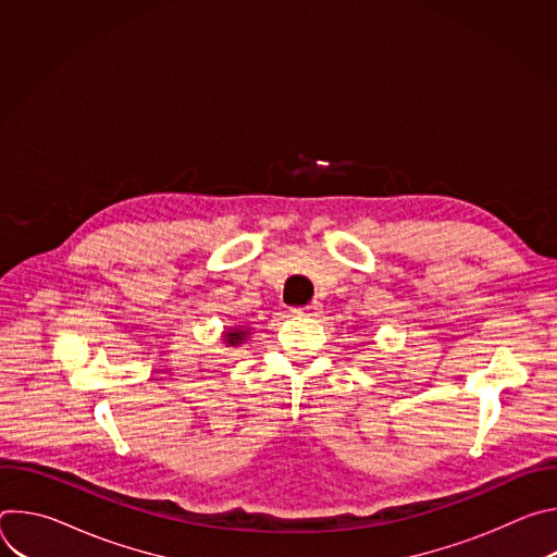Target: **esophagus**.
<instances>
[{"label": "esophagus", "mask_w": 557, "mask_h": 557, "mask_svg": "<svg viewBox=\"0 0 557 557\" xmlns=\"http://www.w3.org/2000/svg\"><path fill=\"white\" fill-rule=\"evenodd\" d=\"M293 312L295 314H304V317H317V314H322V304L320 301H310L306 306H295Z\"/></svg>", "instance_id": "1"}]
</instances>
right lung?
Wrapping results in <instances>:
<instances>
[{
  "mask_svg": "<svg viewBox=\"0 0 557 557\" xmlns=\"http://www.w3.org/2000/svg\"><path fill=\"white\" fill-rule=\"evenodd\" d=\"M245 335H247V333H243V331H233V333H226V342H228L231 346H237V344H240V342L245 339Z\"/></svg>",
  "mask_w": 557,
  "mask_h": 557,
  "instance_id": "obj_1",
  "label": "right lung"
}]
</instances>
